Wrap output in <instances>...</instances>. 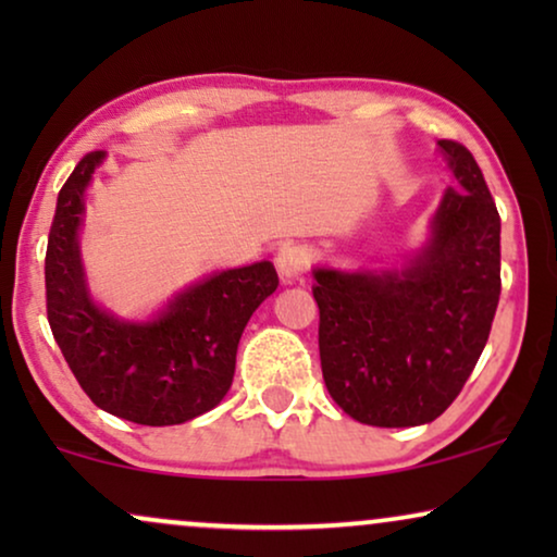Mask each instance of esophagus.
<instances>
[{"mask_svg":"<svg viewBox=\"0 0 557 557\" xmlns=\"http://www.w3.org/2000/svg\"><path fill=\"white\" fill-rule=\"evenodd\" d=\"M276 269L284 281L301 278V273L309 269V250L304 246H284L276 256Z\"/></svg>","mask_w":557,"mask_h":557,"instance_id":"34e87169","label":"esophagus"}]
</instances>
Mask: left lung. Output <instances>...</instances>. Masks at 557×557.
<instances>
[{"label": "left lung", "mask_w": 557, "mask_h": 557, "mask_svg": "<svg viewBox=\"0 0 557 557\" xmlns=\"http://www.w3.org/2000/svg\"><path fill=\"white\" fill-rule=\"evenodd\" d=\"M446 187L425 246L387 271L314 269L324 385L355 421L408 429L461 393L499 304V212L476 159L441 139Z\"/></svg>", "instance_id": "left-lung-1"}]
</instances>
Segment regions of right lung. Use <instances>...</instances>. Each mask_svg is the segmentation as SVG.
Masks as SVG:
<instances>
[{
	"label": "right lung",
	"mask_w": 557,
	"mask_h": 557,
	"mask_svg": "<svg viewBox=\"0 0 557 557\" xmlns=\"http://www.w3.org/2000/svg\"><path fill=\"white\" fill-rule=\"evenodd\" d=\"M103 159V151L83 157L58 195L45 256L52 337L75 380L106 413L141 425L193 421L231 391L240 334L276 292V269L258 261L212 273L147 322L101 309L88 292L78 233L86 187Z\"/></svg>",
	"instance_id": "obj_1"
}]
</instances>
